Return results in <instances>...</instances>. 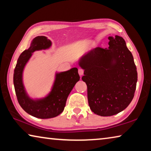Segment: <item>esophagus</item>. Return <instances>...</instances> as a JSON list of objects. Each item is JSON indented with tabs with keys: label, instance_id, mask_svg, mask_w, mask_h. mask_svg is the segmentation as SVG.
Instances as JSON below:
<instances>
[{
	"label": "esophagus",
	"instance_id": "34e87169",
	"mask_svg": "<svg viewBox=\"0 0 151 151\" xmlns=\"http://www.w3.org/2000/svg\"><path fill=\"white\" fill-rule=\"evenodd\" d=\"M78 74H79V75H80V76L83 75L84 70L83 69H81V68H80V69H78Z\"/></svg>",
	"mask_w": 151,
	"mask_h": 151
}]
</instances>
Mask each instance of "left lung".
Returning a JSON list of instances; mask_svg holds the SVG:
<instances>
[{"instance_id":"left-lung-1","label":"left lung","mask_w":151,"mask_h":151,"mask_svg":"<svg viewBox=\"0 0 151 151\" xmlns=\"http://www.w3.org/2000/svg\"><path fill=\"white\" fill-rule=\"evenodd\" d=\"M109 47H96L83 55L78 65L87 85L88 101L94 114L112 116L124 110L134 95L137 82L134 58L120 36L109 37Z\"/></svg>"}]
</instances>
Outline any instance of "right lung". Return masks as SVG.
<instances>
[{
    "label": "right lung",
    "instance_id": "1",
    "mask_svg": "<svg viewBox=\"0 0 151 151\" xmlns=\"http://www.w3.org/2000/svg\"><path fill=\"white\" fill-rule=\"evenodd\" d=\"M52 42L45 36L33 39L30 47L24 50L18 58L13 83L18 101L25 112L39 119H50L59 115L64 111L66 99L75 84L80 80L76 67L64 72H56L50 91L45 97L32 99L27 93L23 83V71L35 51L47 50Z\"/></svg>",
    "mask_w": 151,
    "mask_h": 151
}]
</instances>
